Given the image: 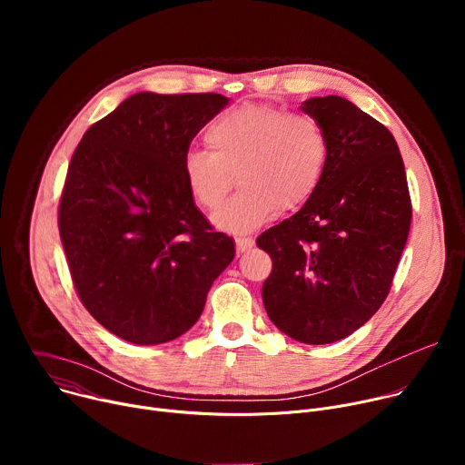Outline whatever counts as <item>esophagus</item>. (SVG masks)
I'll use <instances>...</instances> for the list:
<instances>
[{
	"mask_svg": "<svg viewBox=\"0 0 465 465\" xmlns=\"http://www.w3.org/2000/svg\"><path fill=\"white\" fill-rule=\"evenodd\" d=\"M252 246H253V239H252V237H237V239H235L237 253H244V252L250 250Z\"/></svg>",
	"mask_w": 465,
	"mask_h": 465,
	"instance_id": "obj_1",
	"label": "esophagus"
}]
</instances>
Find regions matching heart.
Here are the masks:
<instances>
[{"mask_svg": "<svg viewBox=\"0 0 465 465\" xmlns=\"http://www.w3.org/2000/svg\"><path fill=\"white\" fill-rule=\"evenodd\" d=\"M212 153L183 156L185 187L196 206L215 212L237 182L242 185L213 217L217 228L248 233L294 210L316 193L329 160L322 123L276 104L248 103L219 115L206 130Z\"/></svg>", "mask_w": 465, "mask_h": 465, "instance_id": "1", "label": "heart"}]
</instances>
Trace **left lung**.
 Wrapping results in <instances>:
<instances>
[{
  "mask_svg": "<svg viewBox=\"0 0 465 465\" xmlns=\"http://www.w3.org/2000/svg\"><path fill=\"white\" fill-rule=\"evenodd\" d=\"M302 110L329 140L316 193L257 237L272 257L262 303L303 344L350 337L386 300L412 221L403 158L390 130L348 99L312 97Z\"/></svg>",
  "mask_w": 465,
  "mask_h": 465,
  "instance_id": "left-lung-1",
  "label": "left lung"
}]
</instances>
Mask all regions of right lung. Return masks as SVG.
Instances as JSON below:
<instances>
[{
	"label": "right lung",
	"mask_w": 465,
	"mask_h": 465,
	"mask_svg": "<svg viewBox=\"0 0 465 465\" xmlns=\"http://www.w3.org/2000/svg\"><path fill=\"white\" fill-rule=\"evenodd\" d=\"M226 104L221 94H134L94 123L72 156L60 241L79 300L126 342L183 335L235 255L182 173L193 138Z\"/></svg>",
	"instance_id": "1"
}]
</instances>
